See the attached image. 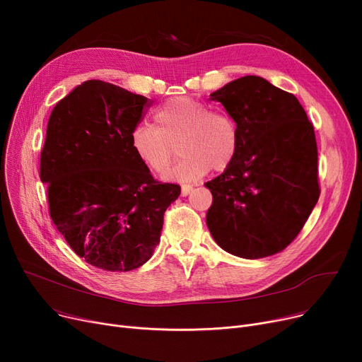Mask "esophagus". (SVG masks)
<instances>
[{"mask_svg": "<svg viewBox=\"0 0 362 362\" xmlns=\"http://www.w3.org/2000/svg\"><path fill=\"white\" fill-rule=\"evenodd\" d=\"M191 191H192V186L185 185V186H182V191H180V194H182V197H187L189 194H191Z\"/></svg>", "mask_w": 362, "mask_h": 362, "instance_id": "obj_1", "label": "esophagus"}]
</instances>
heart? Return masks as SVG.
Wrapping results in <instances>:
<instances>
[{
    "label": "heart",
    "instance_id": "1",
    "mask_svg": "<svg viewBox=\"0 0 362 362\" xmlns=\"http://www.w3.org/2000/svg\"><path fill=\"white\" fill-rule=\"evenodd\" d=\"M154 124L133 127L129 144L133 156L152 173H163L170 165L177 144L182 158L165 171V180L189 183L210 170L221 173L239 151V129L230 114L192 97L165 101L154 111Z\"/></svg>",
    "mask_w": 362,
    "mask_h": 362
}]
</instances>
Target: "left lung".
Instances as JSON below:
<instances>
[{"label":"left lung","mask_w":362,"mask_h":362,"mask_svg":"<svg viewBox=\"0 0 362 362\" xmlns=\"http://www.w3.org/2000/svg\"><path fill=\"white\" fill-rule=\"evenodd\" d=\"M210 97L233 117L240 142L232 165L205 183L213 194L208 229L232 255H274L298 236L320 197L313 123L293 93L259 76Z\"/></svg>","instance_id":"8db88e82"}]
</instances>
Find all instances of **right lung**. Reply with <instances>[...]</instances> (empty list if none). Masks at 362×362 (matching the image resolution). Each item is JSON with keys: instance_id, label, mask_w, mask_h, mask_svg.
<instances>
[{"instance_id": "obj_1", "label": "right lung", "mask_w": 362, "mask_h": 362, "mask_svg": "<svg viewBox=\"0 0 362 362\" xmlns=\"http://www.w3.org/2000/svg\"><path fill=\"white\" fill-rule=\"evenodd\" d=\"M151 101L103 81L76 86L54 107L41 180L49 216L70 248L107 272L141 267L160 242L180 186L160 183L133 156L132 129Z\"/></svg>"}]
</instances>
